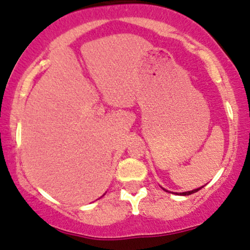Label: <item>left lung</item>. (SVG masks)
Listing matches in <instances>:
<instances>
[{
    "label": "left lung",
    "instance_id": "8db88e82",
    "mask_svg": "<svg viewBox=\"0 0 250 250\" xmlns=\"http://www.w3.org/2000/svg\"><path fill=\"white\" fill-rule=\"evenodd\" d=\"M203 188V187H202ZM202 188H198V189H195V190H191V191H187V192H181V195H183V196H189V195H191V193H195V192H197L198 190H201Z\"/></svg>",
    "mask_w": 250,
    "mask_h": 250
}]
</instances>
